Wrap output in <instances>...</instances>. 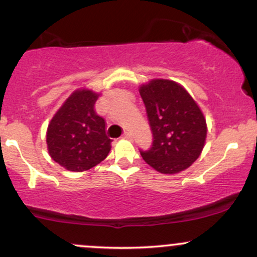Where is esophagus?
<instances>
[{
  "label": "esophagus",
  "mask_w": 257,
  "mask_h": 257,
  "mask_svg": "<svg viewBox=\"0 0 257 257\" xmlns=\"http://www.w3.org/2000/svg\"><path fill=\"white\" fill-rule=\"evenodd\" d=\"M123 138H124V139H129V140H131V139H132V133L124 132V134H123Z\"/></svg>",
  "instance_id": "obj_1"
}]
</instances>
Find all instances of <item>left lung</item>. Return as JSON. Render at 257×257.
<instances>
[{"label": "left lung", "mask_w": 257, "mask_h": 257, "mask_svg": "<svg viewBox=\"0 0 257 257\" xmlns=\"http://www.w3.org/2000/svg\"><path fill=\"white\" fill-rule=\"evenodd\" d=\"M152 132V146L140 150L144 161L162 174H176L199 157L206 138L202 111L176 82L152 79L140 87Z\"/></svg>", "instance_id": "obj_1"}]
</instances>
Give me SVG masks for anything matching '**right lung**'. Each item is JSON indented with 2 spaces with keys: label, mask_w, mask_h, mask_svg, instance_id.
Here are the masks:
<instances>
[{
  "label": "right lung",
  "mask_w": 257,
  "mask_h": 257,
  "mask_svg": "<svg viewBox=\"0 0 257 257\" xmlns=\"http://www.w3.org/2000/svg\"><path fill=\"white\" fill-rule=\"evenodd\" d=\"M99 94L88 89L73 91L54 114L47 129L52 159L70 172H84L107 157L111 139L105 119L94 110Z\"/></svg>",
  "instance_id": "1"
}]
</instances>
